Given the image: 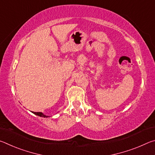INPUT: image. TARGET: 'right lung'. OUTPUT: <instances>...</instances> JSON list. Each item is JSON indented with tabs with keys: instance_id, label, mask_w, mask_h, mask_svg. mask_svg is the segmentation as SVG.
Returning a JSON list of instances; mask_svg holds the SVG:
<instances>
[{
	"instance_id": "right-lung-1",
	"label": "right lung",
	"mask_w": 155,
	"mask_h": 155,
	"mask_svg": "<svg viewBox=\"0 0 155 155\" xmlns=\"http://www.w3.org/2000/svg\"><path fill=\"white\" fill-rule=\"evenodd\" d=\"M34 114H35V115H39V116L40 117H48V116H46V115H44L42 113H41V112H33Z\"/></svg>"
}]
</instances>
